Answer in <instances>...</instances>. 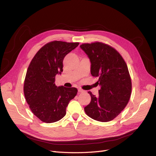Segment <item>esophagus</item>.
<instances>
[{
	"instance_id": "obj_1",
	"label": "esophagus",
	"mask_w": 156,
	"mask_h": 156,
	"mask_svg": "<svg viewBox=\"0 0 156 156\" xmlns=\"http://www.w3.org/2000/svg\"><path fill=\"white\" fill-rule=\"evenodd\" d=\"M78 92H79V93H83L84 91H83V90H82L81 88H79L78 89Z\"/></svg>"
}]
</instances>
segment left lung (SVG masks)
I'll return each instance as SVG.
<instances>
[{
	"instance_id": "1",
	"label": "left lung",
	"mask_w": 156,
	"mask_h": 156,
	"mask_svg": "<svg viewBox=\"0 0 156 156\" xmlns=\"http://www.w3.org/2000/svg\"><path fill=\"white\" fill-rule=\"evenodd\" d=\"M91 63L92 76L98 79L99 96H91L84 107L86 114L97 121L106 122L123 111L131 96V81L128 68L119 52L107 44L95 42L80 45Z\"/></svg>"
}]
</instances>
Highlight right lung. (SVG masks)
Masks as SVG:
<instances>
[{
  "mask_svg": "<svg viewBox=\"0 0 156 156\" xmlns=\"http://www.w3.org/2000/svg\"><path fill=\"white\" fill-rule=\"evenodd\" d=\"M79 43L54 41L37 52L28 68L24 94L30 110L46 123H53L66 115L68 103L77 93L76 88L55 85V76L63 72V60Z\"/></svg>",
  "mask_w": 156,
  "mask_h": 156,
  "instance_id": "add662e5",
  "label": "right lung"
}]
</instances>
